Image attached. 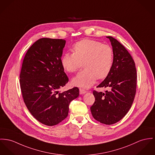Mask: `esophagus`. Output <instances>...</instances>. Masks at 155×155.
Here are the masks:
<instances>
[{"mask_svg":"<svg viewBox=\"0 0 155 155\" xmlns=\"http://www.w3.org/2000/svg\"><path fill=\"white\" fill-rule=\"evenodd\" d=\"M87 93V91L84 90L83 88H80V94H85Z\"/></svg>","mask_w":155,"mask_h":155,"instance_id":"1","label":"esophagus"}]
</instances>
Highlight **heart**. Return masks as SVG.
Segmentation results:
<instances>
[{"label": "heart", "mask_w": 155, "mask_h": 155, "mask_svg": "<svg viewBox=\"0 0 155 155\" xmlns=\"http://www.w3.org/2000/svg\"><path fill=\"white\" fill-rule=\"evenodd\" d=\"M73 54L65 53L61 58L63 68L68 72L78 70L81 63L85 70L72 80L77 87L88 88L95 83L97 78H106L113 67V51L110 46L101 42L84 39L76 42L72 47Z\"/></svg>", "instance_id": "1"}]
</instances>
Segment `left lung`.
Instances as JSON below:
<instances>
[{
    "label": "left lung",
    "mask_w": 155,
    "mask_h": 155,
    "mask_svg": "<svg viewBox=\"0 0 155 155\" xmlns=\"http://www.w3.org/2000/svg\"><path fill=\"white\" fill-rule=\"evenodd\" d=\"M113 51L111 71L97 87L108 88L105 93L93 91L95 101L90 107L96 120L110 125L118 122L127 113L136 91L137 72L131 55L112 36H107Z\"/></svg>",
    "instance_id": "8db88e82"
}]
</instances>
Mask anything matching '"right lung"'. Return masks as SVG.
Here are the masks:
<instances>
[{"label":"right lung","instance_id":"1","mask_svg":"<svg viewBox=\"0 0 155 155\" xmlns=\"http://www.w3.org/2000/svg\"><path fill=\"white\" fill-rule=\"evenodd\" d=\"M65 40L41 38L29 48L20 74L24 103L40 123L52 126L65 119L70 102L79 95L77 87L60 93L68 82L61 64Z\"/></svg>","mask_w":155,"mask_h":155}]
</instances>
